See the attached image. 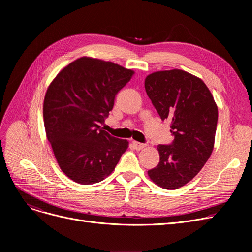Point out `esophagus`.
Wrapping results in <instances>:
<instances>
[{"instance_id": "esophagus-1", "label": "esophagus", "mask_w": 252, "mask_h": 252, "mask_svg": "<svg viewBox=\"0 0 252 252\" xmlns=\"http://www.w3.org/2000/svg\"><path fill=\"white\" fill-rule=\"evenodd\" d=\"M133 146H134V148L136 149V150H141V149H143L144 147H146V145L145 144H143V143H139V142H136V141H133Z\"/></svg>"}]
</instances>
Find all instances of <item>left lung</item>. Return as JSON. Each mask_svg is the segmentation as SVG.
Here are the masks:
<instances>
[{
    "label": "left lung",
    "instance_id": "1",
    "mask_svg": "<svg viewBox=\"0 0 252 252\" xmlns=\"http://www.w3.org/2000/svg\"><path fill=\"white\" fill-rule=\"evenodd\" d=\"M145 90L175 137L170 145H158L159 163L148 176L157 186L176 190L196 177L213 153L218 106L201 78L181 69L147 75Z\"/></svg>",
    "mask_w": 252,
    "mask_h": 252
}]
</instances>
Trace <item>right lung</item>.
<instances>
[{"mask_svg":"<svg viewBox=\"0 0 252 252\" xmlns=\"http://www.w3.org/2000/svg\"><path fill=\"white\" fill-rule=\"evenodd\" d=\"M135 71L110 61L81 57L56 75L44 99L46 135L61 170L82 185L99 183L128 147L101 125Z\"/></svg>","mask_w":252,"mask_h":252,"instance_id":"1","label":"right lung"}]
</instances>
